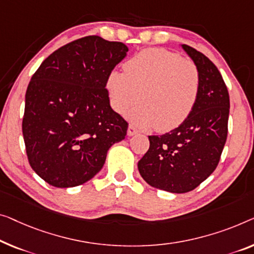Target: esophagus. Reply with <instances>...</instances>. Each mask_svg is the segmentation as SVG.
I'll return each mask as SVG.
<instances>
[{
  "mask_svg": "<svg viewBox=\"0 0 254 254\" xmlns=\"http://www.w3.org/2000/svg\"><path fill=\"white\" fill-rule=\"evenodd\" d=\"M138 133V130L137 128H135L133 126H128V127H127V135H134V134H137Z\"/></svg>",
  "mask_w": 254,
  "mask_h": 254,
  "instance_id": "1",
  "label": "esophagus"
}]
</instances>
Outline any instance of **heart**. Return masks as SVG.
Returning <instances> with one entry per match:
<instances>
[{"instance_id": "obj_1", "label": "heart", "mask_w": 254, "mask_h": 254, "mask_svg": "<svg viewBox=\"0 0 254 254\" xmlns=\"http://www.w3.org/2000/svg\"><path fill=\"white\" fill-rule=\"evenodd\" d=\"M112 70L106 79L112 107L142 128L168 132L181 126L194 111L200 93V75L194 63L162 48H148ZM143 98H141V92Z\"/></svg>"}]
</instances>
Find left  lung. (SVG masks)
Instances as JSON below:
<instances>
[{"mask_svg":"<svg viewBox=\"0 0 254 254\" xmlns=\"http://www.w3.org/2000/svg\"><path fill=\"white\" fill-rule=\"evenodd\" d=\"M181 47L199 70L198 101L181 126L165 134L149 135V149L138 162L147 184L176 194L195 189L217 168L229 117V94L220 71L202 52Z\"/></svg>","mask_w":254,"mask_h":254,"instance_id":"8db88e82","label":"left lung"}]
</instances>
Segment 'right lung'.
<instances>
[{
	"label": "right lung",
	"mask_w": 254,
	"mask_h": 254,
	"mask_svg": "<svg viewBox=\"0 0 254 254\" xmlns=\"http://www.w3.org/2000/svg\"><path fill=\"white\" fill-rule=\"evenodd\" d=\"M127 47L97 35L51 54L30 79L22 135L36 175L58 188L89 181L107 151L127 135V122L109 104L106 79Z\"/></svg>",
	"instance_id": "obj_1"
}]
</instances>
